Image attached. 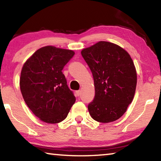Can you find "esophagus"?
I'll list each match as a JSON object with an SVG mask.
<instances>
[{"instance_id":"esophagus-1","label":"esophagus","mask_w":161,"mask_h":161,"mask_svg":"<svg viewBox=\"0 0 161 161\" xmlns=\"http://www.w3.org/2000/svg\"><path fill=\"white\" fill-rule=\"evenodd\" d=\"M75 93H76V95H77V97H79V96H80V94H81V91H80V90L76 91Z\"/></svg>"}]
</instances>
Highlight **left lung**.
<instances>
[{"instance_id": "left-lung-1", "label": "left lung", "mask_w": 161, "mask_h": 161, "mask_svg": "<svg viewBox=\"0 0 161 161\" xmlns=\"http://www.w3.org/2000/svg\"><path fill=\"white\" fill-rule=\"evenodd\" d=\"M81 54L94 82L95 96L88 105L89 114L102 123L121 118L132 102L137 83L129 54L119 45L105 41L84 49Z\"/></svg>"}]
</instances>
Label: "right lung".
Masks as SVG:
<instances>
[{
  "label": "right lung",
  "mask_w": 161,
  "mask_h": 161,
  "mask_svg": "<svg viewBox=\"0 0 161 161\" xmlns=\"http://www.w3.org/2000/svg\"><path fill=\"white\" fill-rule=\"evenodd\" d=\"M74 55L72 50L46 46L35 52L22 69L20 87L24 101L46 123L63 121L75 102L62 72Z\"/></svg>",
  "instance_id": "obj_1"
}]
</instances>
